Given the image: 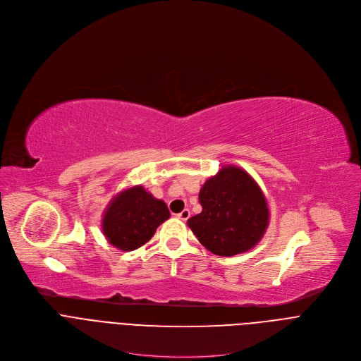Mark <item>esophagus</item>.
Returning a JSON list of instances; mask_svg holds the SVG:
<instances>
[{
  "label": "esophagus",
  "instance_id": "34e87169",
  "mask_svg": "<svg viewBox=\"0 0 361 361\" xmlns=\"http://www.w3.org/2000/svg\"><path fill=\"white\" fill-rule=\"evenodd\" d=\"M190 214H191L190 210H188V209H184L180 214H177V217H178L180 220H183V221H187V220L190 219Z\"/></svg>",
  "mask_w": 361,
  "mask_h": 361
}]
</instances>
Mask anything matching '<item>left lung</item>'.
<instances>
[{
    "label": "left lung",
    "mask_w": 361,
    "mask_h": 361,
    "mask_svg": "<svg viewBox=\"0 0 361 361\" xmlns=\"http://www.w3.org/2000/svg\"><path fill=\"white\" fill-rule=\"evenodd\" d=\"M202 212L187 224L213 254L231 257L251 250L269 226L267 201L244 170L227 166L200 190Z\"/></svg>",
    "instance_id": "8db88e82"
}]
</instances>
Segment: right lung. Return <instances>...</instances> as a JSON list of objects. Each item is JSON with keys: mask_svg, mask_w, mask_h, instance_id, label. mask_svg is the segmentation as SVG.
Returning a JSON list of instances; mask_svg holds the SVG:
<instances>
[{"mask_svg": "<svg viewBox=\"0 0 361 361\" xmlns=\"http://www.w3.org/2000/svg\"><path fill=\"white\" fill-rule=\"evenodd\" d=\"M167 219L170 212L166 202L135 185L111 200L102 217V233L114 247L133 251L145 244Z\"/></svg>", "mask_w": 361, "mask_h": 361, "instance_id": "right-lung-1", "label": "right lung"}]
</instances>
